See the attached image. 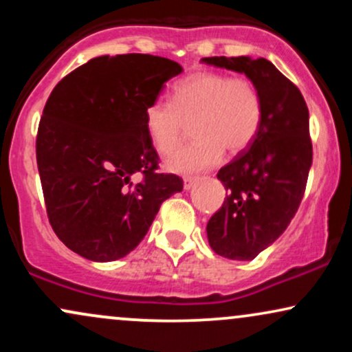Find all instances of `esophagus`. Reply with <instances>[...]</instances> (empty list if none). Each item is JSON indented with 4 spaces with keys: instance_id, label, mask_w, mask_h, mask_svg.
<instances>
[{
    "instance_id": "34e87169",
    "label": "esophagus",
    "mask_w": 352,
    "mask_h": 352,
    "mask_svg": "<svg viewBox=\"0 0 352 352\" xmlns=\"http://www.w3.org/2000/svg\"><path fill=\"white\" fill-rule=\"evenodd\" d=\"M195 182H197L195 177H185V179H184V188L190 190L193 187V184H195Z\"/></svg>"
}]
</instances>
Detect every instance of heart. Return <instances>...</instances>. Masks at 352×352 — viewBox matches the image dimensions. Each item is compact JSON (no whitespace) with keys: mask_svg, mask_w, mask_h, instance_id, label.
I'll use <instances>...</instances> for the list:
<instances>
[{"mask_svg":"<svg viewBox=\"0 0 352 352\" xmlns=\"http://www.w3.org/2000/svg\"><path fill=\"white\" fill-rule=\"evenodd\" d=\"M192 120L197 139L168 157V170H205L220 162L225 148L238 153L250 147L263 122V100L250 79L200 71L173 86L172 102L153 100L144 112L148 139L162 155L179 147Z\"/></svg>","mask_w":352,"mask_h":352,"instance_id":"1","label":"heart"}]
</instances>
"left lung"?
<instances>
[{"mask_svg":"<svg viewBox=\"0 0 352 352\" xmlns=\"http://www.w3.org/2000/svg\"><path fill=\"white\" fill-rule=\"evenodd\" d=\"M201 63L245 74L263 100L256 139L217 173L228 195L207 223L217 254L248 261L281 236L305 195L313 164L309 112L300 89L268 59L215 56Z\"/></svg>","mask_w":352,"mask_h":352,"instance_id":"1","label":"left lung"}]
</instances>
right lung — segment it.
I'll list each match as a JSON object with an SVG mask.
<instances>
[{"instance_id": "1", "label": "right lung", "mask_w": 352, "mask_h": 352, "mask_svg": "<svg viewBox=\"0 0 352 352\" xmlns=\"http://www.w3.org/2000/svg\"><path fill=\"white\" fill-rule=\"evenodd\" d=\"M182 72L151 54L99 56L52 89L36 139L50 223L67 248L98 263L124 258L184 182L157 173L144 112ZM137 171L144 175L131 182Z\"/></svg>"}]
</instances>
